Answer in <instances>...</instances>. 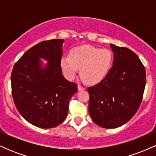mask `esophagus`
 <instances>
[{
  "instance_id": "obj_1",
  "label": "esophagus",
  "mask_w": 156,
  "mask_h": 156,
  "mask_svg": "<svg viewBox=\"0 0 156 156\" xmlns=\"http://www.w3.org/2000/svg\"><path fill=\"white\" fill-rule=\"evenodd\" d=\"M78 91H83V90H85V88L82 87V86L78 85Z\"/></svg>"
}]
</instances>
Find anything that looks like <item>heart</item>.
<instances>
[{
	"label": "heart",
	"instance_id": "heart-1",
	"mask_svg": "<svg viewBox=\"0 0 156 156\" xmlns=\"http://www.w3.org/2000/svg\"><path fill=\"white\" fill-rule=\"evenodd\" d=\"M112 52L106 48L81 45L69 51V57H63L61 67L68 78H73L80 69V76L86 83H97L106 77L112 69Z\"/></svg>",
	"mask_w": 156,
	"mask_h": 156
}]
</instances>
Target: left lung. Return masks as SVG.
Wrapping results in <instances>:
<instances>
[{
  "label": "left lung",
  "instance_id": "1",
  "mask_svg": "<svg viewBox=\"0 0 156 156\" xmlns=\"http://www.w3.org/2000/svg\"><path fill=\"white\" fill-rule=\"evenodd\" d=\"M114 53L110 72L99 83L88 87L89 112L104 128L120 127L140 106L146 83L145 68L138 55L124 47L110 45Z\"/></svg>",
  "mask_w": 156,
  "mask_h": 156
}]
</instances>
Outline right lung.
Wrapping results in <instances>:
<instances>
[{
  "mask_svg": "<svg viewBox=\"0 0 156 156\" xmlns=\"http://www.w3.org/2000/svg\"><path fill=\"white\" fill-rule=\"evenodd\" d=\"M64 39L43 41L28 50L14 66L11 76L16 108L28 122L51 128L66 119L69 101L78 88L62 75ZM40 58L48 60L45 66Z\"/></svg>",
  "mask_w": 156,
  "mask_h": 156,
  "instance_id": "right-lung-1",
  "label": "right lung"
}]
</instances>
